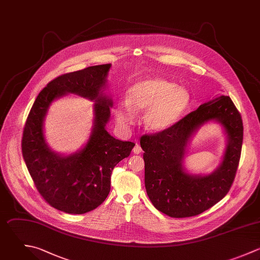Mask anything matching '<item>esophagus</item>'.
<instances>
[{
    "label": "esophagus",
    "mask_w": 260,
    "mask_h": 260,
    "mask_svg": "<svg viewBox=\"0 0 260 260\" xmlns=\"http://www.w3.org/2000/svg\"><path fill=\"white\" fill-rule=\"evenodd\" d=\"M133 152H134L135 154H140V153L142 152V148H141V146H140L138 143H137V144H136V146L134 147Z\"/></svg>",
    "instance_id": "esophagus-1"
}]
</instances>
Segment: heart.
<instances>
[{"label": "heart", "instance_id": "b5f03b06", "mask_svg": "<svg viewBox=\"0 0 260 260\" xmlns=\"http://www.w3.org/2000/svg\"><path fill=\"white\" fill-rule=\"evenodd\" d=\"M190 95L183 87L153 78L137 82L128 91V100L118 103L115 115L123 125L133 124L136 110H145L144 122L148 129L160 132L176 123L186 111Z\"/></svg>", "mask_w": 260, "mask_h": 260}]
</instances>
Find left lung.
Returning <instances> with one entry per match:
<instances>
[{
    "mask_svg": "<svg viewBox=\"0 0 260 260\" xmlns=\"http://www.w3.org/2000/svg\"><path fill=\"white\" fill-rule=\"evenodd\" d=\"M210 120L219 121L229 136L224 160L210 176H190L182 166L187 142L201 125ZM242 142L241 114L229 96L202 104L167 129L142 136L145 186L153 206L171 218L193 217L211 209L233 184Z\"/></svg>",
    "mask_w": 260,
    "mask_h": 260,
    "instance_id": "obj_1",
    "label": "left lung"
}]
</instances>
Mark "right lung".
<instances>
[{"label": "right lung", "mask_w": 260, "mask_h": 260, "mask_svg": "<svg viewBox=\"0 0 260 260\" xmlns=\"http://www.w3.org/2000/svg\"><path fill=\"white\" fill-rule=\"evenodd\" d=\"M110 63L60 75L36 97L22 137V155L41 198L67 214L82 215L95 210L110 191L113 168L129 156L135 143L114 139L105 129L112 102L101 95ZM67 92L95 100V119L91 137L83 150L60 156L49 150L43 137V119L50 103Z\"/></svg>", "instance_id": "add662e5"}]
</instances>
